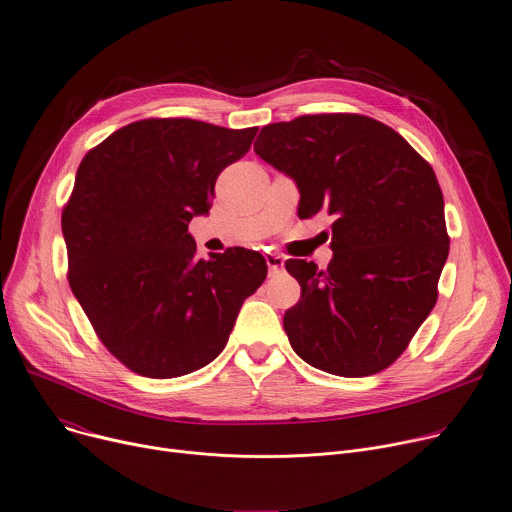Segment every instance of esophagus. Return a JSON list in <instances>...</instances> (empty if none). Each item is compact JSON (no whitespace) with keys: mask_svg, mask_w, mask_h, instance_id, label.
<instances>
[{"mask_svg":"<svg viewBox=\"0 0 512 512\" xmlns=\"http://www.w3.org/2000/svg\"><path fill=\"white\" fill-rule=\"evenodd\" d=\"M265 261H267V267H269V273H277L282 267H284V257L275 255V253H267L265 255Z\"/></svg>","mask_w":512,"mask_h":512,"instance_id":"obj_1","label":"esophagus"}]
</instances>
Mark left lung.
Returning a JSON list of instances; mask_svg holds the SVG:
<instances>
[{"label":"left lung","mask_w":512,"mask_h":512,"mask_svg":"<svg viewBox=\"0 0 512 512\" xmlns=\"http://www.w3.org/2000/svg\"><path fill=\"white\" fill-rule=\"evenodd\" d=\"M255 153L300 190L298 216H333V261L288 259L302 296L284 316L292 349L343 378L390 367L431 314L449 255L433 167L363 114H306L261 128Z\"/></svg>","instance_id":"obj_1"}]
</instances>
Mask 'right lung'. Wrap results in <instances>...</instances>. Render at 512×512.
Masks as SVG:
<instances>
[{
	"label": "right lung",
	"mask_w": 512,
	"mask_h": 512,
	"mask_svg": "<svg viewBox=\"0 0 512 512\" xmlns=\"http://www.w3.org/2000/svg\"><path fill=\"white\" fill-rule=\"evenodd\" d=\"M257 130L145 118L79 163L61 218L67 280L98 339L138 376L167 380L208 365L265 282L259 253L235 247L198 259L188 232Z\"/></svg>",
	"instance_id": "1"
}]
</instances>
